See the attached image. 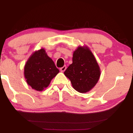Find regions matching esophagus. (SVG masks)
I'll return each mask as SVG.
<instances>
[{
	"instance_id": "esophagus-1",
	"label": "esophagus",
	"mask_w": 133,
	"mask_h": 133,
	"mask_svg": "<svg viewBox=\"0 0 133 133\" xmlns=\"http://www.w3.org/2000/svg\"><path fill=\"white\" fill-rule=\"evenodd\" d=\"M66 65H64L63 67H62V68H61V69H60V70H61V72H64L65 70H66Z\"/></svg>"
}]
</instances>
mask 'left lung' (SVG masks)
I'll list each match as a JSON object with an SVG mask.
<instances>
[{
    "instance_id": "obj_1",
    "label": "left lung",
    "mask_w": 133,
    "mask_h": 133,
    "mask_svg": "<svg viewBox=\"0 0 133 133\" xmlns=\"http://www.w3.org/2000/svg\"><path fill=\"white\" fill-rule=\"evenodd\" d=\"M64 74L70 80L74 90L85 93L97 83L101 69L90 48L79 46L74 51L72 63L65 70Z\"/></svg>"
}]
</instances>
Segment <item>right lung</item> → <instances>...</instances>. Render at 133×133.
Returning a JSON list of instances; mask_svg holds the SVG:
<instances>
[{
    "label": "right lung",
    "instance_id": "add662e5",
    "mask_svg": "<svg viewBox=\"0 0 133 133\" xmlns=\"http://www.w3.org/2000/svg\"><path fill=\"white\" fill-rule=\"evenodd\" d=\"M59 72L52 60L44 48L32 53L24 66V76L28 85L42 91L47 88L51 80Z\"/></svg>",
    "mask_w": 133,
    "mask_h": 133
}]
</instances>
